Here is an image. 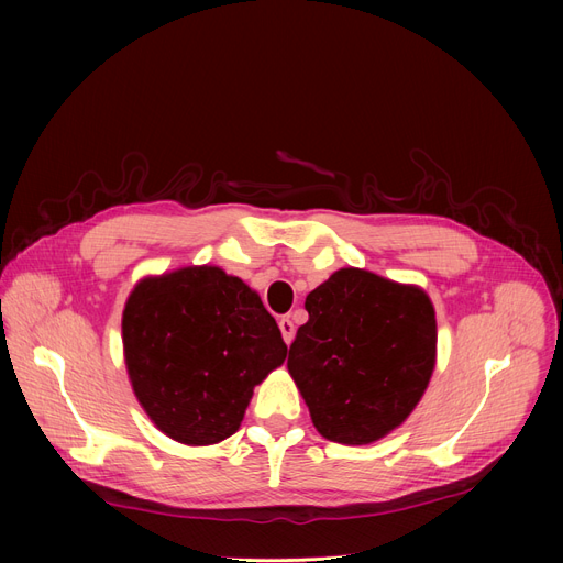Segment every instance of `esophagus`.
Here are the masks:
<instances>
[{
	"mask_svg": "<svg viewBox=\"0 0 563 563\" xmlns=\"http://www.w3.org/2000/svg\"><path fill=\"white\" fill-rule=\"evenodd\" d=\"M278 327H280V333H283L285 344H291V340H294V323H291V319H289V317L278 319Z\"/></svg>",
	"mask_w": 563,
	"mask_h": 563,
	"instance_id": "1",
	"label": "esophagus"
}]
</instances>
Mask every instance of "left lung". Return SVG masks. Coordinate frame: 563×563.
I'll return each instance as SVG.
<instances>
[{
    "label": "left lung",
    "instance_id": "left-lung-1",
    "mask_svg": "<svg viewBox=\"0 0 563 563\" xmlns=\"http://www.w3.org/2000/svg\"><path fill=\"white\" fill-rule=\"evenodd\" d=\"M306 310L287 367L317 431L344 445L390 433L424 395L435 365L427 294L351 266L312 289Z\"/></svg>",
    "mask_w": 563,
    "mask_h": 563
}]
</instances>
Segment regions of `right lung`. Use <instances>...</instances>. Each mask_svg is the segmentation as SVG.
Segmentation results:
<instances>
[{
    "instance_id": "add662e5",
    "label": "right lung",
    "mask_w": 563,
    "mask_h": 563,
    "mask_svg": "<svg viewBox=\"0 0 563 563\" xmlns=\"http://www.w3.org/2000/svg\"><path fill=\"white\" fill-rule=\"evenodd\" d=\"M123 346L143 410L185 445L240 429L253 388L287 356L257 294L219 266L141 280L123 310Z\"/></svg>"
}]
</instances>
